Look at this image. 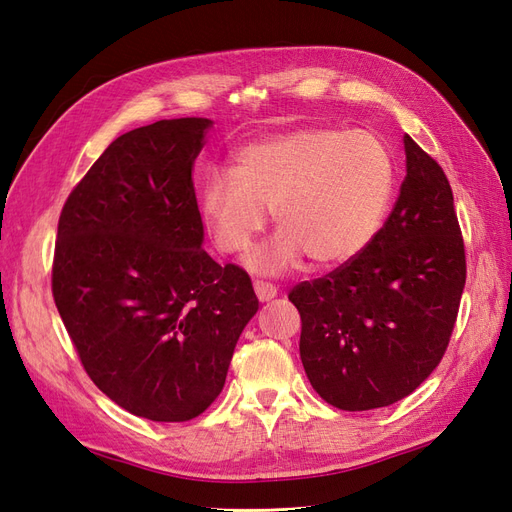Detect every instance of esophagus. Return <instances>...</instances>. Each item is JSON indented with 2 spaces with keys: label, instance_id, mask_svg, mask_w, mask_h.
I'll use <instances>...</instances> for the list:
<instances>
[{
  "label": "esophagus",
  "instance_id": "34e87169",
  "mask_svg": "<svg viewBox=\"0 0 512 512\" xmlns=\"http://www.w3.org/2000/svg\"><path fill=\"white\" fill-rule=\"evenodd\" d=\"M254 290H256V297L260 299V301H271L275 294H277V288L273 286V284H269V282H262V280H256L254 282Z\"/></svg>",
  "mask_w": 512,
  "mask_h": 512
}]
</instances>
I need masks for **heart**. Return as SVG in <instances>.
<instances>
[{"instance_id":"1","label":"heart","mask_w":512,"mask_h":512,"mask_svg":"<svg viewBox=\"0 0 512 512\" xmlns=\"http://www.w3.org/2000/svg\"><path fill=\"white\" fill-rule=\"evenodd\" d=\"M395 173L393 153L376 134L301 128L245 145L235 170H209L200 209L224 252L247 250L273 211L280 237L254 256L262 273H282L303 254L316 267H335L376 239Z\"/></svg>"}]
</instances>
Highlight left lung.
<instances>
[{
    "instance_id": "left-lung-1",
    "label": "left lung",
    "mask_w": 512,
    "mask_h": 512,
    "mask_svg": "<svg viewBox=\"0 0 512 512\" xmlns=\"http://www.w3.org/2000/svg\"><path fill=\"white\" fill-rule=\"evenodd\" d=\"M406 179L365 252L301 282V361L327 404L374 410L408 397L451 342L466 247L442 166L404 136Z\"/></svg>"
}]
</instances>
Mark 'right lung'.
I'll use <instances>...</instances> for the list:
<instances>
[{"mask_svg": "<svg viewBox=\"0 0 512 512\" xmlns=\"http://www.w3.org/2000/svg\"><path fill=\"white\" fill-rule=\"evenodd\" d=\"M209 119L121 134L74 185L57 224L53 299L87 376L158 423L203 414L224 389L252 280L203 247L194 160Z\"/></svg>", "mask_w": 512, "mask_h": 512, "instance_id": "1", "label": "right lung"}]
</instances>
